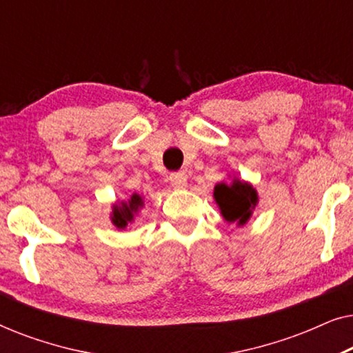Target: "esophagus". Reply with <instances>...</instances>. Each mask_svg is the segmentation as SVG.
Instances as JSON below:
<instances>
[{
    "mask_svg": "<svg viewBox=\"0 0 353 353\" xmlns=\"http://www.w3.org/2000/svg\"><path fill=\"white\" fill-rule=\"evenodd\" d=\"M170 185L173 188H176V190H185L188 186V178L185 173H172L170 175Z\"/></svg>",
    "mask_w": 353,
    "mask_h": 353,
    "instance_id": "34e87169",
    "label": "esophagus"
}]
</instances>
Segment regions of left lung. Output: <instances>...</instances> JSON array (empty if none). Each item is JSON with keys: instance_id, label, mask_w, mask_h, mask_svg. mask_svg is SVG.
<instances>
[{"instance_id": "1", "label": "left lung", "mask_w": 353, "mask_h": 353, "mask_svg": "<svg viewBox=\"0 0 353 353\" xmlns=\"http://www.w3.org/2000/svg\"><path fill=\"white\" fill-rule=\"evenodd\" d=\"M214 197L223 219L239 226L248 223L259 202L255 188L248 181H241L239 178H233V183L230 185L219 183L214 190Z\"/></svg>"}]
</instances>
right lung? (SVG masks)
I'll use <instances>...</instances> for the list:
<instances>
[{"label": "right lung", "instance_id": "right-lung-1", "mask_svg": "<svg viewBox=\"0 0 353 353\" xmlns=\"http://www.w3.org/2000/svg\"><path fill=\"white\" fill-rule=\"evenodd\" d=\"M143 197L139 194H133L127 202H119L114 204L112 214H110V220L117 226L119 230L127 228L128 223H132L134 220V215L138 214V210L143 207Z\"/></svg>", "mask_w": 353, "mask_h": 353}]
</instances>
